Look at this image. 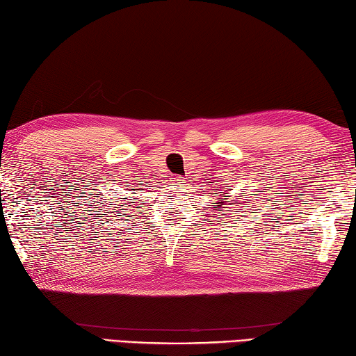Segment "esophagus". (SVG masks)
Returning a JSON list of instances; mask_svg holds the SVG:
<instances>
[{"instance_id": "1", "label": "esophagus", "mask_w": 356, "mask_h": 356, "mask_svg": "<svg viewBox=\"0 0 356 356\" xmlns=\"http://www.w3.org/2000/svg\"><path fill=\"white\" fill-rule=\"evenodd\" d=\"M172 181H173V184L183 186V183H184V178H183V177H173V178H172Z\"/></svg>"}]
</instances>
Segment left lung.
<instances>
[{
  "mask_svg": "<svg viewBox=\"0 0 356 356\" xmlns=\"http://www.w3.org/2000/svg\"><path fill=\"white\" fill-rule=\"evenodd\" d=\"M225 200H227V198H225ZM222 204H223V202H219V203H217V207L222 208ZM217 211H222V209H217ZM236 213H238V211H236Z\"/></svg>",
  "mask_w": 356,
  "mask_h": 356,
  "instance_id": "1",
  "label": "left lung"
}]
</instances>
